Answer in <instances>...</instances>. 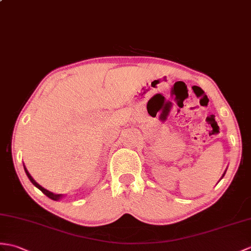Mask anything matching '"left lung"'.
<instances>
[{"label":"left lung","instance_id":"left-lung-1","mask_svg":"<svg viewBox=\"0 0 251 251\" xmlns=\"http://www.w3.org/2000/svg\"><path fill=\"white\" fill-rule=\"evenodd\" d=\"M226 171H225V173H224V174H223V176H221V178H223V177H224V176H225V174H226ZM221 178H220V179H221ZM220 179H219V180H220Z\"/></svg>","mask_w":251,"mask_h":251}]
</instances>
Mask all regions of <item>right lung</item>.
<instances>
[{
    "label": "right lung",
    "mask_w": 251,
    "mask_h": 251,
    "mask_svg": "<svg viewBox=\"0 0 251 251\" xmlns=\"http://www.w3.org/2000/svg\"><path fill=\"white\" fill-rule=\"evenodd\" d=\"M23 168H25V173H26V176H27V177H28V179L31 180L32 182V184L35 186V187H37L40 191L42 192H44V194L48 197V198H50V199H52V200H54V201H59V200H61L62 198L64 197V195H62V194H60V195H57V194H53V192H51V191H49V190H47L46 188H44L43 186H40L36 180H35L33 177H32V176L30 173H28V171H27V169L25 168V164H23Z\"/></svg>",
    "instance_id": "right-lung-1"
}]
</instances>
